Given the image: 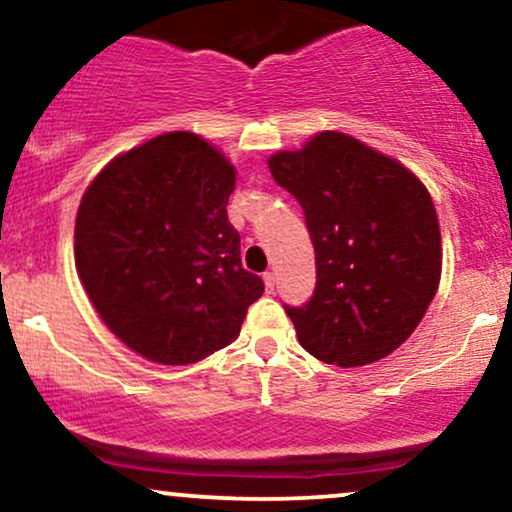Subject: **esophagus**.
<instances>
[{
    "label": "esophagus",
    "instance_id": "esophagus-1",
    "mask_svg": "<svg viewBox=\"0 0 512 512\" xmlns=\"http://www.w3.org/2000/svg\"><path fill=\"white\" fill-rule=\"evenodd\" d=\"M262 279H264V289H267L269 293H272V291H274V281H276L274 272H264V274H262Z\"/></svg>",
    "mask_w": 512,
    "mask_h": 512
}]
</instances>
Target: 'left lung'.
<instances>
[{
	"label": "left lung",
	"instance_id": "left-lung-1",
	"mask_svg": "<svg viewBox=\"0 0 512 512\" xmlns=\"http://www.w3.org/2000/svg\"><path fill=\"white\" fill-rule=\"evenodd\" d=\"M269 170L303 207L315 293L286 315L308 354L368 366L419 327L438 291L440 228L426 185L395 158L342 132H320Z\"/></svg>",
	"mask_w": 512,
	"mask_h": 512
}]
</instances>
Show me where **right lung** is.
I'll use <instances>...</instances> for the list:
<instances>
[{
  "label": "right lung",
  "instance_id": "add662e5",
  "mask_svg": "<svg viewBox=\"0 0 512 512\" xmlns=\"http://www.w3.org/2000/svg\"><path fill=\"white\" fill-rule=\"evenodd\" d=\"M233 187V163L192 132L134 146L86 187L76 272L108 330L139 356L202 361L238 337L262 296L226 214Z\"/></svg>",
  "mask_w": 512,
  "mask_h": 512
}]
</instances>
